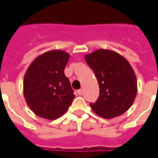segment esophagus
Returning <instances> with one entry per match:
<instances>
[{
	"instance_id": "1",
	"label": "esophagus",
	"mask_w": 158,
	"mask_h": 158,
	"mask_svg": "<svg viewBox=\"0 0 158 158\" xmlns=\"http://www.w3.org/2000/svg\"><path fill=\"white\" fill-rule=\"evenodd\" d=\"M77 94H78L79 95H81V94H82V89L77 90Z\"/></svg>"
}]
</instances>
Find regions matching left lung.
I'll return each instance as SVG.
<instances>
[{"label":"left lung","instance_id":"1","mask_svg":"<svg viewBox=\"0 0 158 158\" xmlns=\"http://www.w3.org/2000/svg\"><path fill=\"white\" fill-rule=\"evenodd\" d=\"M85 60L96 77L100 95L90 106L95 114L113 118L127 112L134 102L137 78L129 62L117 52L99 49L87 54Z\"/></svg>","mask_w":158,"mask_h":158}]
</instances>
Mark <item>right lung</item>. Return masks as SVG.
Instances as JSON below:
<instances>
[{
  "mask_svg": "<svg viewBox=\"0 0 158 158\" xmlns=\"http://www.w3.org/2000/svg\"><path fill=\"white\" fill-rule=\"evenodd\" d=\"M69 59L68 52L49 51L36 57L25 74L23 93L26 102L41 118L50 120L59 118L75 98L70 82L64 75Z\"/></svg>",
  "mask_w": 158,
  "mask_h": 158,
  "instance_id": "add662e5",
  "label": "right lung"
}]
</instances>
